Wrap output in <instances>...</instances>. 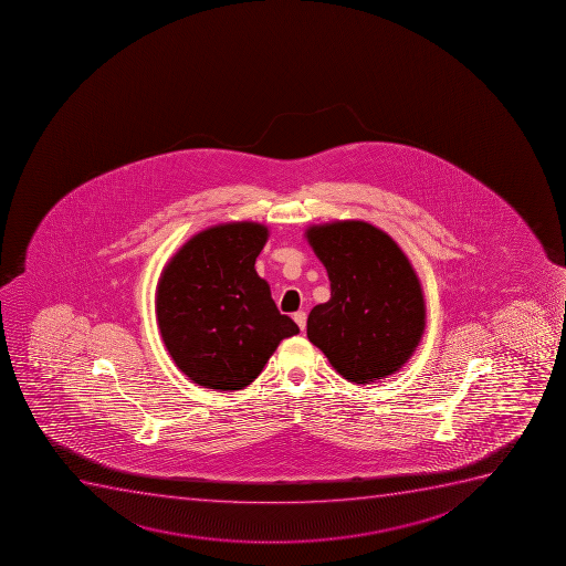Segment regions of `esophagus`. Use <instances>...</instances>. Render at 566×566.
Masks as SVG:
<instances>
[{"mask_svg": "<svg viewBox=\"0 0 566 566\" xmlns=\"http://www.w3.org/2000/svg\"><path fill=\"white\" fill-rule=\"evenodd\" d=\"M293 321L297 323V326L301 328V331H304V328H306V312L301 310V312H297V314H293Z\"/></svg>", "mask_w": 566, "mask_h": 566, "instance_id": "esophagus-1", "label": "esophagus"}]
</instances>
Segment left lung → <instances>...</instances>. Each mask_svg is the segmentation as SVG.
Returning a JSON list of instances; mask_svg holds the SVG:
<instances>
[{
    "label": "left lung",
    "instance_id": "left-lung-1",
    "mask_svg": "<svg viewBox=\"0 0 566 566\" xmlns=\"http://www.w3.org/2000/svg\"><path fill=\"white\" fill-rule=\"evenodd\" d=\"M310 245L331 279V301L308 315V339L356 384L397 373L424 332L420 282L400 247L365 221L312 227Z\"/></svg>",
    "mask_w": 566,
    "mask_h": 566
}]
</instances>
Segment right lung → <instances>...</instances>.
Masks as SVG:
<instances>
[{
	"instance_id": "1",
	"label": "right lung",
	"mask_w": 566,
	"mask_h": 566,
	"mask_svg": "<svg viewBox=\"0 0 566 566\" xmlns=\"http://www.w3.org/2000/svg\"><path fill=\"white\" fill-rule=\"evenodd\" d=\"M265 241L263 224H218L193 235L164 269L158 328L177 367L199 386L243 389L279 343L298 334L254 269Z\"/></svg>"
}]
</instances>
